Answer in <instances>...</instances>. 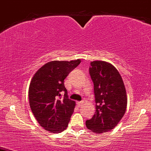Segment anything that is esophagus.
Segmentation results:
<instances>
[{
  "instance_id": "1",
  "label": "esophagus",
  "mask_w": 151,
  "mask_h": 151,
  "mask_svg": "<svg viewBox=\"0 0 151 151\" xmlns=\"http://www.w3.org/2000/svg\"><path fill=\"white\" fill-rule=\"evenodd\" d=\"M83 104H84V102H83V101H80V102H77V105L79 106H83Z\"/></svg>"
}]
</instances>
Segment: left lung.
Returning <instances> with one entry per match:
<instances>
[{
	"mask_svg": "<svg viewBox=\"0 0 151 151\" xmlns=\"http://www.w3.org/2000/svg\"><path fill=\"white\" fill-rule=\"evenodd\" d=\"M89 73L94 84L96 110L86 125L97 134L106 132L118 125L125 113L126 90L121 74L109 63L91 62Z\"/></svg>",
	"mask_w": 151,
	"mask_h": 151,
	"instance_id": "left-lung-1",
	"label": "left lung"
}]
</instances>
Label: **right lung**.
Wrapping results in <instances>:
<instances>
[{"instance_id":"right-lung-1","label":"right lung","mask_w":151,"mask_h":151,"mask_svg":"<svg viewBox=\"0 0 151 151\" xmlns=\"http://www.w3.org/2000/svg\"><path fill=\"white\" fill-rule=\"evenodd\" d=\"M80 63V59L49 62L32 78L28 90L30 106L38 123L45 130L60 133L68 127L75 102L68 98L64 79Z\"/></svg>"}]
</instances>
